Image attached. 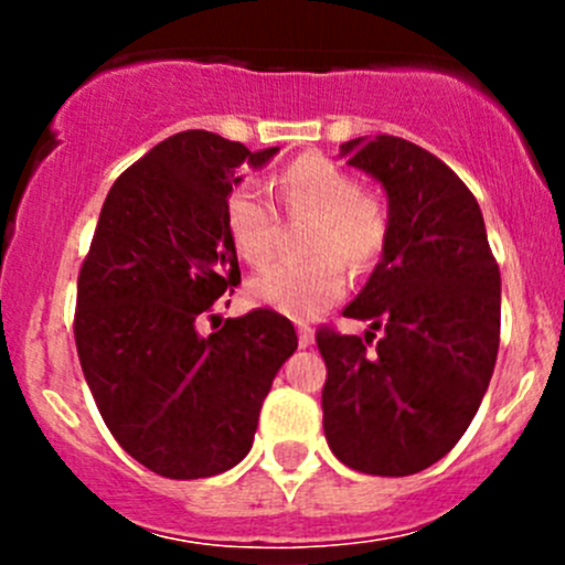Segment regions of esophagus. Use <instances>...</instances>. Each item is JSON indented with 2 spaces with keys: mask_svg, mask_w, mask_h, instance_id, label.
Returning <instances> with one entry per match:
<instances>
[{
  "mask_svg": "<svg viewBox=\"0 0 565 565\" xmlns=\"http://www.w3.org/2000/svg\"><path fill=\"white\" fill-rule=\"evenodd\" d=\"M298 344L303 347V350H306V347H311V344H315V333H311L309 328H300L298 330Z\"/></svg>",
  "mask_w": 565,
  "mask_h": 565,
  "instance_id": "esophagus-1",
  "label": "esophagus"
}]
</instances>
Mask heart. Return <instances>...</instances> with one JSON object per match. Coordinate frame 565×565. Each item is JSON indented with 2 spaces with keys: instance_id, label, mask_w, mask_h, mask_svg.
<instances>
[{
  "instance_id": "obj_1",
  "label": "heart",
  "mask_w": 565,
  "mask_h": 565,
  "mask_svg": "<svg viewBox=\"0 0 565 565\" xmlns=\"http://www.w3.org/2000/svg\"><path fill=\"white\" fill-rule=\"evenodd\" d=\"M278 199L292 218H315L306 241L309 262H281L256 273L248 298L256 306L309 322L347 292V267L366 270L391 237L388 202L361 191V182L324 156H300L281 169ZM226 235L248 265H265L276 250L278 213L267 193L241 185L226 199Z\"/></svg>"
}]
</instances>
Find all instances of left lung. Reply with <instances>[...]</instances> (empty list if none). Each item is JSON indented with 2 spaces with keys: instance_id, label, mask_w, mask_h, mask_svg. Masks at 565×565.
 Here are the masks:
<instances>
[{
  "instance_id": "left-lung-1",
  "label": "left lung",
  "mask_w": 565,
  "mask_h": 565,
  "mask_svg": "<svg viewBox=\"0 0 565 565\" xmlns=\"http://www.w3.org/2000/svg\"><path fill=\"white\" fill-rule=\"evenodd\" d=\"M339 156L383 185L391 237L344 309L372 322L366 335L317 330L324 437L352 470L413 476L457 446L489 388L500 270L476 196L440 158L398 136L344 141Z\"/></svg>"
}]
</instances>
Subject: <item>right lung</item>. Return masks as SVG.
<instances>
[{"label":"right lung","mask_w":565,"mask_h":565,"mask_svg":"<svg viewBox=\"0 0 565 565\" xmlns=\"http://www.w3.org/2000/svg\"><path fill=\"white\" fill-rule=\"evenodd\" d=\"M276 152L207 130L174 134L117 177L100 210L78 273V361L114 440L158 476L235 467L298 350L292 322L270 309L199 333V319L241 284L226 199L243 169Z\"/></svg>","instance_id":"obj_1"}]
</instances>
